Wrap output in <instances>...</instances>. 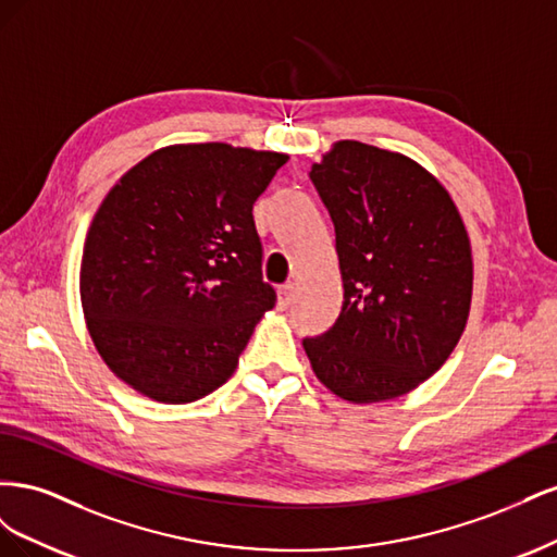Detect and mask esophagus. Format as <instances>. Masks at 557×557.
Wrapping results in <instances>:
<instances>
[{
    "label": "esophagus",
    "instance_id": "obj_1",
    "mask_svg": "<svg viewBox=\"0 0 557 557\" xmlns=\"http://www.w3.org/2000/svg\"><path fill=\"white\" fill-rule=\"evenodd\" d=\"M278 299H281V307H290L293 301H295V283H285V285H281Z\"/></svg>",
    "mask_w": 557,
    "mask_h": 557
}]
</instances>
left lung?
I'll use <instances>...</instances> for the list:
<instances>
[{"instance_id":"1","label":"left lung","mask_w":557,"mask_h":557,"mask_svg":"<svg viewBox=\"0 0 557 557\" xmlns=\"http://www.w3.org/2000/svg\"><path fill=\"white\" fill-rule=\"evenodd\" d=\"M344 281L336 323L305 350L320 383L352 404L411 393L465 332L474 264L458 207L411 158L336 141L311 166Z\"/></svg>"}]
</instances>
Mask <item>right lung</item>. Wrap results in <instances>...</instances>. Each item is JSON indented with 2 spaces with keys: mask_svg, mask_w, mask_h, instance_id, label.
Wrapping results in <instances>:
<instances>
[{
  "mask_svg": "<svg viewBox=\"0 0 557 557\" xmlns=\"http://www.w3.org/2000/svg\"><path fill=\"white\" fill-rule=\"evenodd\" d=\"M288 162L274 150L176 144L121 176L88 230L81 305L111 372L164 404L221 387L274 309L252 205Z\"/></svg>",
  "mask_w": 557,
  "mask_h": 557,
  "instance_id": "obj_1",
  "label": "right lung"
}]
</instances>
